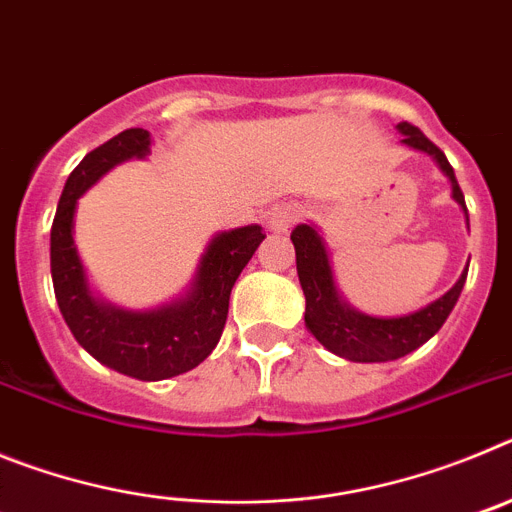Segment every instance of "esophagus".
I'll return each mask as SVG.
<instances>
[{"label": "esophagus", "mask_w": 512, "mask_h": 512, "mask_svg": "<svg viewBox=\"0 0 512 512\" xmlns=\"http://www.w3.org/2000/svg\"><path fill=\"white\" fill-rule=\"evenodd\" d=\"M297 220H300V207L277 205V207H271L269 215H266V228H269L271 233H287Z\"/></svg>", "instance_id": "esophagus-1"}]
</instances>
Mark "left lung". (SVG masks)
Instances as JSON below:
<instances>
[{"label": "left lung", "mask_w": 512, "mask_h": 512, "mask_svg": "<svg viewBox=\"0 0 512 512\" xmlns=\"http://www.w3.org/2000/svg\"><path fill=\"white\" fill-rule=\"evenodd\" d=\"M397 133L402 135V146L425 153V156H431L436 161L441 174L451 184V200L461 207L469 228L464 194H461L454 169L446 161L441 148L433 146L431 140L425 138L410 122H400ZM292 243H295L297 253V277H300L302 292H305L307 328L328 348L330 354L341 356L346 361H359V364L395 361L400 356H408L410 351L420 348L425 341H431L451 315L461 289H464V282H467L469 264L467 269L461 271V277L456 279L454 287L438 300H433L431 305L408 312V315H397V318H377V315H366V312L356 310L354 305H348L346 297L341 295L336 274H333V264H330L328 246H325V238L320 235L318 225H297L292 230Z\"/></svg>", "instance_id": "8db88e82"}]
</instances>
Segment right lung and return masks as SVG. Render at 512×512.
I'll return each instance as SVG.
<instances>
[{"instance_id": "add662e5", "label": "right lung", "mask_w": 512, "mask_h": 512, "mask_svg": "<svg viewBox=\"0 0 512 512\" xmlns=\"http://www.w3.org/2000/svg\"><path fill=\"white\" fill-rule=\"evenodd\" d=\"M151 153V133L122 130L71 171L51 228V277L61 315L99 364L140 382H158L200 366L223 336L230 289L266 235L261 225L212 235L182 295L148 310H128L92 289L74 241L76 205L107 171Z\"/></svg>"}]
</instances>
